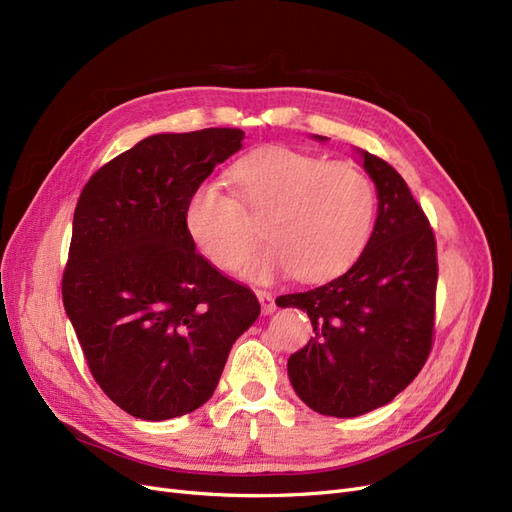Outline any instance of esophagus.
I'll return each mask as SVG.
<instances>
[{
    "label": "esophagus",
    "mask_w": 512,
    "mask_h": 512,
    "mask_svg": "<svg viewBox=\"0 0 512 512\" xmlns=\"http://www.w3.org/2000/svg\"><path fill=\"white\" fill-rule=\"evenodd\" d=\"M256 296L260 301V307H262V313H273L275 311V298L271 292L267 290H256Z\"/></svg>",
    "instance_id": "34e87169"
}]
</instances>
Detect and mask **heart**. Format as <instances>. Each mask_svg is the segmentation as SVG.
Here are the masks:
<instances>
[{"mask_svg":"<svg viewBox=\"0 0 512 512\" xmlns=\"http://www.w3.org/2000/svg\"><path fill=\"white\" fill-rule=\"evenodd\" d=\"M233 173L241 203L220 182H203L186 203L188 233L216 267L239 271L248 262L260 241L249 213L264 218V233L273 241L250 260V275L292 269L298 279L322 281L343 273L364 252L377 192L358 165L267 146L243 156Z\"/></svg>","mask_w":512,"mask_h":512,"instance_id":"obj_1","label":"heart"}]
</instances>
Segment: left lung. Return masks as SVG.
<instances>
[{"label":"left lung","instance_id":"left-lung-1","mask_svg":"<svg viewBox=\"0 0 512 512\" xmlns=\"http://www.w3.org/2000/svg\"><path fill=\"white\" fill-rule=\"evenodd\" d=\"M377 186V220L347 273L279 307L307 311L313 337L288 360V377L309 409L358 417L392 402L424 368L434 341L436 239L402 175L362 150Z\"/></svg>","mask_w":512,"mask_h":512}]
</instances>
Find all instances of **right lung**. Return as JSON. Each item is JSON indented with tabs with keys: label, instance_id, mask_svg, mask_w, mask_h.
Segmentation results:
<instances>
[{
	"label": "right lung",
	"instance_id": "obj_1",
	"mask_svg": "<svg viewBox=\"0 0 512 512\" xmlns=\"http://www.w3.org/2000/svg\"><path fill=\"white\" fill-rule=\"evenodd\" d=\"M241 139L226 127L152 135L80 192L63 305L91 375L133 417L199 409L260 315L254 292L211 267L186 228L190 195Z\"/></svg>",
	"mask_w": 512,
	"mask_h": 512
}]
</instances>
